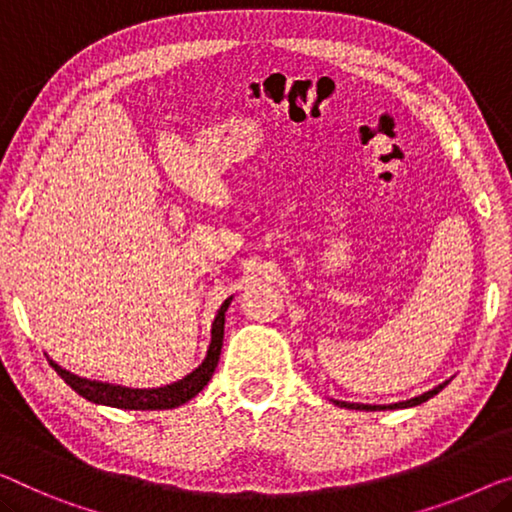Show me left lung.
<instances>
[{
    "label": "left lung",
    "instance_id": "left-lung-1",
    "mask_svg": "<svg viewBox=\"0 0 512 512\" xmlns=\"http://www.w3.org/2000/svg\"><path fill=\"white\" fill-rule=\"evenodd\" d=\"M448 384V381H446ZM446 384H439L437 388H432V391H427L423 395H418V398H411L407 402H398V404H354V402H340V400H333L338 407H347V409H365V411H381V409H404V407H416V404H421L425 400H430L432 395H437L441 388Z\"/></svg>",
    "mask_w": 512,
    "mask_h": 512
}]
</instances>
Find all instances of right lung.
Instances as JSON below:
<instances>
[{
  "label": "right lung",
  "mask_w": 512,
  "mask_h": 512,
  "mask_svg": "<svg viewBox=\"0 0 512 512\" xmlns=\"http://www.w3.org/2000/svg\"><path fill=\"white\" fill-rule=\"evenodd\" d=\"M232 296L223 305H220L216 319H213L211 329V345L207 358H204L200 368H195L190 375H186L179 381H174L170 386L160 388H124V386H112L103 384V381H89L82 377H75L71 372L59 368L55 361H50L52 368H55L57 375L66 381L68 386L73 388L75 393L82 395V398L96 404H108V407L117 409H174L179 404L188 402L195 398L197 393L202 391L204 386L209 384L213 377V370H216L218 358H220V347H223V333H225V312L230 308Z\"/></svg>",
  "instance_id": "obj_1"
}]
</instances>
